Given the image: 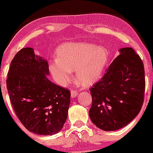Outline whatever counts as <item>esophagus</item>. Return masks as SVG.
Listing matches in <instances>:
<instances>
[{"mask_svg":"<svg viewBox=\"0 0 153 153\" xmlns=\"http://www.w3.org/2000/svg\"><path fill=\"white\" fill-rule=\"evenodd\" d=\"M78 92L77 90H75V89H72V90H71V96H72V98L76 97L77 95H78Z\"/></svg>","mask_w":153,"mask_h":153,"instance_id":"34e87169","label":"esophagus"}]
</instances>
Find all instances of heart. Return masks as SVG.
Segmentation results:
<instances>
[{
  "instance_id": "b5f03b06",
  "label": "heart",
  "mask_w": 153,
  "mask_h": 153,
  "mask_svg": "<svg viewBox=\"0 0 153 153\" xmlns=\"http://www.w3.org/2000/svg\"><path fill=\"white\" fill-rule=\"evenodd\" d=\"M109 59V52L104 47L91 43H67L57 51V60L49 66L51 72L60 85L67 84L75 70L76 80L90 86L101 78Z\"/></svg>"
}]
</instances>
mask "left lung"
<instances>
[{"label": "left lung", "instance_id": "8db88e82", "mask_svg": "<svg viewBox=\"0 0 153 153\" xmlns=\"http://www.w3.org/2000/svg\"><path fill=\"white\" fill-rule=\"evenodd\" d=\"M103 78L89 89L92 104L89 118L97 127L115 131L138 115L143 103V64L132 48L119 49Z\"/></svg>", "mask_w": 153, "mask_h": 153}]
</instances>
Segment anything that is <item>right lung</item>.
<instances>
[{
	"mask_svg": "<svg viewBox=\"0 0 153 153\" xmlns=\"http://www.w3.org/2000/svg\"><path fill=\"white\" fill-rule=\"evenodd\" d=\"M49 65L32 48L15 55L7 74V87L14 111L30 132L52 135L67 121L70 92L47 78Z\"/></svg>",
	"mask_w": 153,
	"mask_h": 153,
	"instance_id": "right-lung-1",
	"label": "right lung"
}]
</instances>
